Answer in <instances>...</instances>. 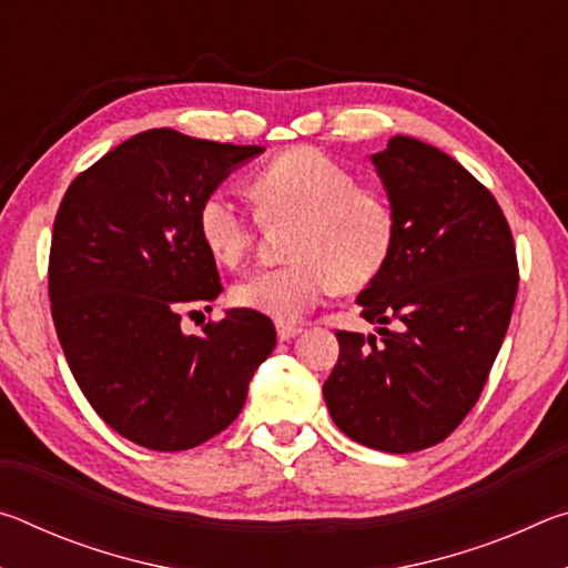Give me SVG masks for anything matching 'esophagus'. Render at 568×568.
Instances as JSON below:
<instances>
[{
    "label": "esophagus",
    "instance_id": "esophagus-1",
    "mask_svg": "<svg viewBox=\"0 0 568 568\" xmlns=\"http://www.w3.org/2000/svg\"><path fill=\"white\" fill-rule=\"evenodd\" d=\"M303 328L301 325H293V323H277V338L281 341H293L295 335H301Z\"/></svg>",
    "mask_w": 568,
    "mask_h": 568
}]
</instances>
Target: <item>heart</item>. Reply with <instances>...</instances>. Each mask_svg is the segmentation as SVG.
Instances as JSON below:
<instances>
[{"mask_svg":"<svg viewBox=\"0 0 568 568\" xmlns=\"http://www.w3.org/2000/svg\"><path fill=\"white\" fill-rule=\"evenodd\" d=\"M250 197L265 223L295 220L287 265L253 273L233 287V301L281 323L297 321L335 287L358 291L383 273L398 237V220L381 190L315 148H293L250 178ZM197 235L213 261L245 263L255 227L223 190L197 205Z\"/></svg>","mask_w":568,"mask_h":568,"instance_id":"heart-1","label":"heart"}]
</instances>
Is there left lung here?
Segmentation results:
<instances>
[{
    "label": "left lung",
    "instance_id": "1",
    "mask_svg": "<svg viewBox=\"0 0 568 568\" xmlns=\"http://www.w3.org/2000/svg\"><path fill=\"white\" fill-rule=\"evenodd\" d=\"M371 160L398 220L388 265L355 301L381 343L335 333L323 398L345 436L413 454L476 406L511 323L516 247L496 197L446 152L396 134Z\"/></svg>",
    "mask_w": 568,
    "mask_h": 568
}]
</instances>
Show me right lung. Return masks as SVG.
I'll return each mask as SVG.
<instances>
[{
	"mask_svg": "<svg viewBox=\"0 0 568 568\" xmlns=\"http://www.w3.org/2000/svg\"><path fill=\"white\" fill-rule=\"evenodd\" d=\"M263 150L148 130L64 192L50 247L57 338L90 406L132 444L187 450L217 436L275 348L273 321L247 307L200 335L180 328L223 293L197 205Z\"/></svg>",
	"mask_w": 568,
	"mask_h": 568,
	"instance_id": "1",
	"label": "right lung"
}]
</instances>
